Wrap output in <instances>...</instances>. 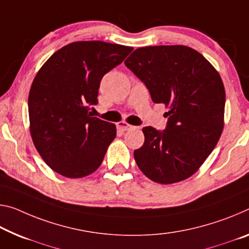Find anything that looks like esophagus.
I'll use <instances>...</instances> for the list:
<instances>
[{"label": "esophagus", "instance_id": "obj_1", "mask_svg": "<svg viewBox=\"0 0 249 249\" xmlns=\"http://www.w3.org/2000/svg\"><path fill=\"white\" fill-rule=\"evenodd\" d=\"M133 127H134V126L129 125L128 123H126V122H124V121L118 122V123H117V128L120 129V131H123V132L128 131V129H131Z\"/></svg>", "mask_w": 249, "mask_h": 249}]
</instances>
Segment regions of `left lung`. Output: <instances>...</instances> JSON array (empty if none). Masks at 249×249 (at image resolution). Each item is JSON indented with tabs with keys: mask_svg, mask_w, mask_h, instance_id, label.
<instances>
[{
	"mask_svg": "<svg viewBox=\"0 0 249 249\" xmlns=\"http://www.w3.org/2000/svg\"><path fill=\"white\" fill-rule=\"evenodd\" d=\"M125 65L144 82L154 103L164 104V132L143 128L144 144L134 151L137 166L159 184H174L198 171L224 129L225 88L202 54L185 45L140 47Z\"/></svg>",
	"mask_w": 249,
	"mask_h": 249,
	"instance_id": "8db88e82",
	"label": "left lung"
}]
</instances>
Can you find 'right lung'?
<instances>
[{
	"instance_id": "add662e5",
	"label": "right lung",
	"mask_w": 249,
	"mask_h": 249,
	"mask_svg": "<svg viewBox=\"0 0 249 249\" xmlns=\"http://www.w3.org/2000/svg\"><path fill=\"white\" fill-rule=\"evenodd\" d=\"M133 47L102 41L73 42L56 51L35 75L29 94L30 133L54 172L81 178L100 167L116 126L89 112L102 77Z\"/></svg>"
}]
</instances>
